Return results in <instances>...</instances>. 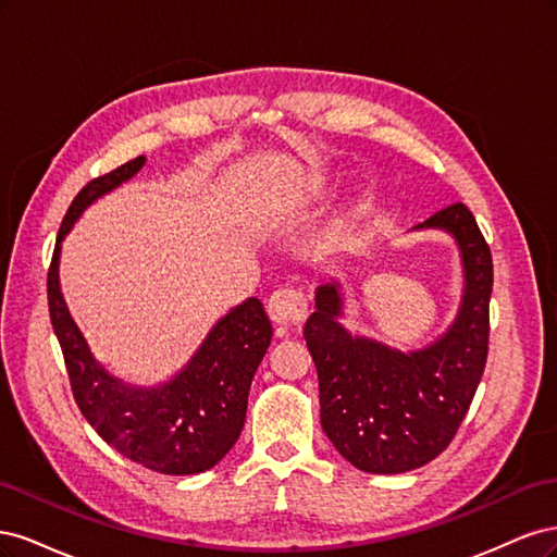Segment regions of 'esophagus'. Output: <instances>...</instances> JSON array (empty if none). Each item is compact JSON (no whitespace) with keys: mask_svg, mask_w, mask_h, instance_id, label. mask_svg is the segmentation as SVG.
I'll list each match as a JSON object with an SVG mask.
<instances>
[{"mask_svg":"<svg viewBox=\"0 0 557 557\" xmlns=\"http://www.w3.org/2000/svg\"><path fill=\"white\" fill-rule=\"evenodd\" d=\"M267 313H269V318H272V323L278 327L299 325L309 313L307 297H305V293H299L295 288H281L272 297H269Z\"/></svg>","mask_w":557,"mask_h":557,"instance_id":"esophagus-1","label":"esophagus"}]
</instances>
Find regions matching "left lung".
<instances>
[{"mask_svg":"<svg viewBox=\"0 0 557 557\" xmlns=\"http://www.w3.org/2000/svg\"><path fill=\"white\" fill-rule=\"evenodd\" d=\"M411 230H442L460 252L462 297L442 336L399 350L350 334L339 323L346 301L339 281L315 290L305 325L320 425L342 458L369 474H404L434 460L467 416L487 358L493 258L474 215L458 201Z\"/></svg>","mask_w":557,"mask_h":557,"instance_id":"1","label":"left lung"}]
</instances>
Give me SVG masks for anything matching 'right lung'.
<instances>
[{"instance_id": "add662e5", "label": "right lung", "mask_w": 557, "mask_h": 557, "mask_svg": "<svg viewBox=\"0 0 557 557\" xmlns=\"http://www.w3.org/2000/svg\"><path fill=\"white\" fill-rule=\"evenodd\" d=\"M144 164V156L121 164L90 181L72 201L48 269V309L74 399L95 432L132 462L188 476L215 467L237 444L250 381L272 342V323L258 297L244 299L218 318L195 356L158 385L125 383L92 356L60 290L62 242L92 201L137 176Z\"/></svg>"}]
</instances>
